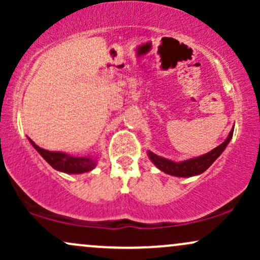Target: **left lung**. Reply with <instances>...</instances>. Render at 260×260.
Returning <instances> with one entry per match:
<instances>
[{
  "instance_id": "8db88e82",
  "label": "left lung",
  "mask_w": 260,
  "mask_h": 260,
  "mask_svg": "<svg viewBox=\"0 0 260 260\" xmlns=\"http://www.w3.org/2000/svg\"><path fill=\"white\" fill-rule=\"evenodd\" d=\"M232 134H234V129L230 132L225 142L209 153L201 155L198 157H193V159L181 161V162H175V161L165 159V157L157 156L156 154L151 153V151H148V155L154 162V165L165 174L176 176V177H192V176L203 174L205 170L210 168L211 164L222 154V151L228 147L230 140L232 138Z\"/></svg>"
}]
</instances>
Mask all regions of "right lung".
<instances>
[{
    "mask_svg": "<svg viewBox=\"0 0 260 260\" xmlns=\"http://www.w3.org/2000/svg\"><path fill=\"white\" fill-rule=\"evenodd\" d=\"M30 140L31 145L38 150V153L44 157L53 169L64 174H84L91 171L96 166V160L92 157H78L72 156L61 151H49L38 147L34 142Z\"/></svg>",
    "mask_w": 260,
    "mask_h": 260,
    "instance_id": "add662e5",
    "label": "right lung"
}]
</instances>
